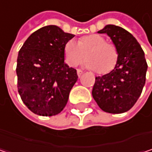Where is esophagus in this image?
<instances>
[{
    "mask_svg": "<svg viewBox=\"0 0 152 152\" xmlns=\"http://www.w3.org/2000/svg\"><path fill=\"white\" fill-rule=\"evenodd\" d=\"M83 71H82L81 69H77V76H79V77L82 76V75H83Z\"/></svg>",
    "mask_w": 152,
    "mask_h": 152,
    "instance_id": "esophagus-1",
    "label": "esophagus"
}]
</instances>
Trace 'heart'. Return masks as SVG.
Listing matches in <instances>:
<instances>
[{
  "label": "heart",
  "instance_id": "obj_1",
  "mask_svg": "<svg viewBox=\"0 0 152 152\" xmlns=\"http://www.w3.org/2000/svg\"><path fill=\"white\" fill-rule=\"evenodd\" d=\"M84 56L87 57L84 61L85 67L95 69L99 74H106L113 70L118 60L115 46L106 42L105 38L99 34L82 37L78 43L69 40L65 44L64 58L69 66H77Z\"/></svg>",
  "mask_w": 152,
  "mask_h": 152
}]
</instances>
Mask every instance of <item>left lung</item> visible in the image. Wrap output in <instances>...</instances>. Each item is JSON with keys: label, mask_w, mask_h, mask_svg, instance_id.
<instances>
[{"label": "left lung", "mask_w": 152, "mask_h": 152, "mask_svg": "<svg viewBox=\"0 0 152 152\" xmlns=\"http://www.w3.org/2000/svg\"><path fill=\"white\" fill-rule=\"evenodd\" d=\"M98 32L110 37L118 60L110 73L96 77L92 97L104 112L122 113L136 104L145 84L144 53L135 37L120 26L108 24Z\"/></svg>", "instance_id": "8db88e82"}]
</instances>
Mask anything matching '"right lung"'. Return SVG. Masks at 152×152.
<instances>
[{
  "label": "right lung",
  "instance_id": "right-lung-1",
  "mask_svg": "<svg viewBox=\"0 0 152 152\" xmlns=\"http://www.w3.org/2000/svg\"><path fill=\"white\" fill-rule=\"evenodd\" d=\"M74 37L56 25H47L34 31L21 47L15 69L17 89L32 113L53 116L67 105L78 76L64 62V46Z\"/></svg>",
  "mask_w": 152,
  "mask_h": 152
}]
</instances>
